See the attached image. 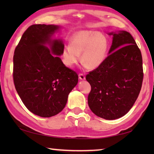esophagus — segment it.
<instances>
[{"label":"esophagus","instance_id":"esophagus-1","mask_svg":"<svg viewBox=\"0 0 154 154\" xmlns=\"http://www.w3.org/2000/svg\"><path fill=\"white\" fill-rule=\"evenodd\" d=\"M79 78L81 79V80H84L85 79V75L82 74V73H79Z\"/></svg>","mask_w":154,"mask_h":154}]
</instances>
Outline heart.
I'll return each instance as SVG.
<instances>
[{
  "mask_svg": "<svg viewBox=\"0 0 154 154\" xmlns=\"http://www.w3.org/2000/svg\"><path fill=\"white\" fill-rule=\"evenodd\" d=\"M109 41L103 34L92 30H82L72 36L70 45L64 46L62 57L64 64L73 66L82 60L89 69H96L107 56Z\"/></svg>",
  "mask_w": 154,
  "mask_h": 154,
  "instance_id": "obj_1",
  "label": "heart"
}]
</instances>
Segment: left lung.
Segmentation results:
<instances>
[{"label":"left lung","instance_id":"8db88e82","mask_svg":"<svg viewBox=\"0 0 154 154\" xmlns=\"http://www.w3.org/2000/svg\"><path fill=\"white\" fill-rule=\"evenodd\" d=\"M109 55L85 78L91 85L88 103L94 113L105 119L126 115L135 103L143 79L141 52L126 31L111 32Z\"/></svg>","mask_w":154,"mask_h":154}]
</instances>
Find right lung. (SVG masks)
Segmentation results:
<instances>
[{"instance_id": "obj_1", "label": "right lung", "mask_w": 154, "mask_h": 154, "mask_svg": "<svg viewBox=\"0 0 154 154\" xmlns=\"http://www.w3.org/2000/svg\"><path fill=\"white\" fill-rule=\"evenodd\" d=\"M58 28L56 25L30 26L14 51L15 89L28 110L43 118L62 111L78 82L77 72L65 66L58 56L62 54L64 46L62 40L51 39Z\"/></svg>"}]
</instances>
